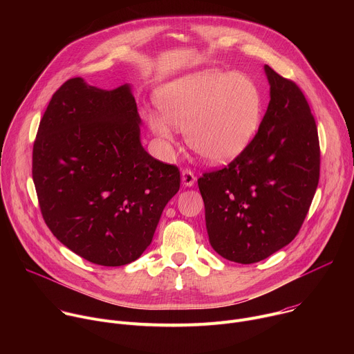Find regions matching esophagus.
I'll use <instances>...</instances> for the list:
<instances>
[{
	"label": "esophagus",
	"instance_id": "obj_1",
	"mask_svg": "<svg viewBox=\"0 0 354 354\" xmlns=\"http://www.w3.org/2000/svg\"><path fill=\"white\" fill-rule=\"evenodd\" d=\"M194 182H196L194 174H193L190 169H183V171H182V183H183L185 186L190 187V186L194 185Z\"/></svg>",
	"mask_w": 354,
	"mask_h": 354
}]
</instances>
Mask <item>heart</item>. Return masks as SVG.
<instances>
[{
	"label": "heart",
	"instance_id": "1",
	"mask_svg": "<svg viewBox=\"0 0 354 354\" xmlns=\"http://www.w3.org/2000/svg\"><path fill=\"white\" fill-rule=\"evenodd\" d=\"M164 116L145 119L161 140H174V127L185 130L187 145L210 164L238 157L261 122V93L242 74L217 70L194 73L168 84L158 96Z\"/></svg>",
	"mask_w": 354,
	"mask_h": 354
}]
</instances>
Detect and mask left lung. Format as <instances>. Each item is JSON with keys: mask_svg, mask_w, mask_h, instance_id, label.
<instances>
[{"mask_svg": "<svg viewBox=\"0 0 354 354\" xmlns=\"http://www.w3.org/2000/svg\"><path fill=\"white\" fill-rule=\"evenodd\" d=\"M270 102L258 133L227 167L205 172V201L213 249L236 263H257L298 234L319 182L315 119L298 85L269 66Z\"/></svg>", "mask_w": 354, "mask_h": 354, "instance_id": "8db88e82", "label": "left lung"}]
</instances>
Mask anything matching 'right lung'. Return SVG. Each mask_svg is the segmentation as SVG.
Instances as JSON below:
<instances>
[{
    "label": "right lung",
    "instance_id": "add662e5",
    "mask_svg": "<svg viewBox=\"0 0 354 354\" xmlns=\"http://www.w3.org/2000/svg\"><path fill=\"white\" fill-rule=\"evenodd\" d=\"M140 123L129 85L104 91L77 77L53 93L39 124L32 176L43 220L95 265L138 259L180 186L178 167L142 148Z\"/></svg>",
    "mask_w": 354,
    "mask_h": 354
}]
</instances>
